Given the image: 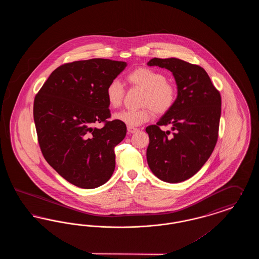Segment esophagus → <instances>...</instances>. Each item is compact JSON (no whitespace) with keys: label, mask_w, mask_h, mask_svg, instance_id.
<instances>
[{"label":"esophagus","mask_w":259,"mask_h":259,"mask_svg":"<svg viewBox=\"0 0 259 259\" xmlns=\"http://www.w3.org/2000/svg\"><path fill=\"white\" fill-rule=\"evenodd\" d=\"M127 130H128V132H129V133H132V134L139 131V129H138V128H136V127H131V126H128V127H127Z\"/></svg>","instance_id":"34e87169"}]
</instances>
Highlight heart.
Returning a JSON list of instances; mask_svg holds the SVG:
<instances>
[{
	"label": "heart",
	"instance_id": "1",
	"mask_svg": "<svg viewBox=\"0 0 259 259\" xmlns=\"http://www.w3.org/2000/svg\"><path fill=\"white\" fill-rule=\"evenodd\" d=\"M127 80L132 87L144 90L139 110H124L114 113L119 122L134 127L148 121L153 111L162 115L171 111L177 102V89L163 73L147 67H140L130 72ZM125 90L121 82L112 79L106 88V98L111 108L116 109L123 102Z\"/></svg>",
	"mask_w": 259,
	"mask_h": 259
}]
</instances>
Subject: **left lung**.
I'll use <instances>...</instances> for the list:
<instances>
[{
  "label": "left lung",
  "instance_id": "8db88e82",
  "mask_svg": "<svg viewBox=\"0 0 259 259\" xmlns=\"http://www.w3.org/2000/svg\"><path fill=\"white\" fill-rule=\"evenodd\" d=\"M148 66L172 72L178 97L172 110L146 131L148 166L161 181L177 184L188 180L209 159L219 138L222 113L220 91L200 66L177 58H153ZM171 126L170 132L161 125Z\"/></svg>",
  "mask_w": 259,
  "mask_h": 259
}]
</instances>
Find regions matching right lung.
<instances>
[{
  "label": "right lung",
  "mask_w": 259,
  "mask_h": 259,
  "mask_svg": "<svg viewBox=\"0 0 259 259\" xmlns=\"http://www.w3.org/2000/svg\"><path fill=\"white\" fill-rule=\"evenodd\" d=\"M126 63L95 58L55 69L34 100L37 142L45 159L80 188L106 184L115 168L114 148L126 124L111 118L106 88ZM103 124L98 128L96 125Z\"/></svg>",
  "instance_id": "right-lung-1"
}]
</instances>
